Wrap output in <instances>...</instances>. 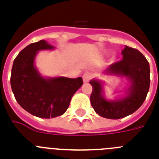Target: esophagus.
Masks as SVG:
<instances>
[{
  "instance_id": "34e87169",
  "label": "esophagus",
  "mask_w": 159,
  "mask_h": 159,
  "mask_svg": "<svg viewBox=\"0 0 159 159\" xmlns=\"http://www.w3.org/2000/svg\"><path fill=\"white\" fill-rule=\"evenodd\" d=\"M83 81L84 82H87L90 81V79L92 77V74L89 72H86V73L83 74Z\"/></svg>"
}]
</instances>
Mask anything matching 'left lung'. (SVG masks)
I'll return each mask as SVG.
<instances>
[{
  "label": "left lung",
  "mask_w": 159,
  "mask_h": 159,
  "mask_svg": "<svg viewBox=\"0 0 159 159\" xmlns=\"http://www.w3.org/2000/svg\"><path fill=\"white\" fill-rule=\"evenodd\" d=\"M122 55L123 59L111 65L106 71L129 77L131 86L125 98L107 101L102 95L101 83L96 80L90 82L93 87L90 95L92 107L104 118L117 120L135 112L144 102L150 89V64L144 55L129 46L122 51Z\"/></svg>",
  "instance_id": "8db88e82"
}]
</instances>
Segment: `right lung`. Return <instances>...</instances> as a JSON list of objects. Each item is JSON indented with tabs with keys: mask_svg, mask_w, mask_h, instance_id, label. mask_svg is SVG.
Masks as SVG:
<instances>
[{
	"mask_svg": "<svg viewBox=\"0 0 159 159\" xmlns=\"http://www.w3.org/2000/svg\"><path fill=\"white\" fill-rule=\"evenodd\" d=\"M54 47L40 40L22 49L13 64L10 84L17 102L33 116L54 118L68 109L73 95L83 84L82 77L43 78L34 66L37 52Z\"/></svg>",
	"mask_w": 159,
	"mask_h": 159,
	"instance_id": "right-lung-1",
	"label": "right lung"
}]
</instances>
